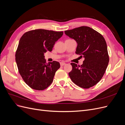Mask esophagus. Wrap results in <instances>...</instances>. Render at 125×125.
I'll return each mask as SVG.
<instances>
[{"instance_id": "obj_1", "label": "esophagus", "mask_w": 125, "mask_h": 125, "mask_svg": "<svg viewBox=\"0 0 125 125\" xmlns=\"http://www.w3.org/2000/svg\"><path fill=\"white\" fill-rule=\"evenodd\" d=\"M60 66H63L66 65V63L65 62H61L60 63Z\"/></svg>"}]
</instances>
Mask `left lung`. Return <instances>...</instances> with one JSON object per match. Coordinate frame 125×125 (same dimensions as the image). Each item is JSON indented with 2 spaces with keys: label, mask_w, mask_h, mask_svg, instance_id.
I'll list each match as a JSON object with an SVG mask.
<instances>
[{
  "label": "left lung",
  "mask_w": 125,
  "mask_h": 125,
  "mask_svg": "<svg viewBox=\"0 0 125 125\" xmlns=\"http://www.w3.org/2000/svg\"><path fill=\"white\" fill-rule=\"evenodd\" d=\"M65 33L76 41L75 53L84 58L80 66L71 63L73 69L69 75L71 80L84 89L95 85L103 77L109 62L107 44L103 36L85 26L67 30Z\"/></svg>",
  "instance_id": "left-lung-1"
}]
</instances>
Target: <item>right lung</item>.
Returning <instances> with one entry per match:
<instances>
[{
	"mask_svg": "<svg viewBox=\"0 0 125 125\" xmlns=\"http://www.w3.org/2000/svg\"><path fill=\"white\" fill-rule=\"evenodd\" d=\"M62 35L63 32L36 29L25 33L21 37L16 62L21 76L30 88L43 90L53 81L60 63L56 61L46 63L44 55L52 51Z\"/></svg>",
	"mask_w": 125,
	"mask_h": 125,
	"instance_id": "1",
	"label": "right lung"
}]
</instances>
